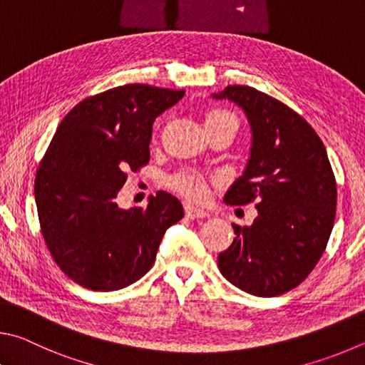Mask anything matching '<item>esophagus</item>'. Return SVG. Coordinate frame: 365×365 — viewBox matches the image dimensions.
Instances as JSON below:
<instances>
[{"mask_svg": "<svg viewBox=\"0 0 365 365\" xmlns=\"http://www.w3.org/2000/svg\"><path fill=\"white\" fill-rule=\"evenodd\" d=\"M184 212H186V216L190 220H202V218H208L210 216L205 210L190 205V203H186V205H184Z\"/></svg>", "mask_w": 365, "mask_h": 365, "instance_id": "obj_1", "label": "esophagus"}]
</instances>
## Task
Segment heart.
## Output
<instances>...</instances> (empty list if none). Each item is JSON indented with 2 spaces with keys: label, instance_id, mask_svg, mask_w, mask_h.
Segmentation results:
<instances>
[{
  "label": "heart",
  "instance_id": "obj_1",
  "mask_svg": "<svg viewBox=\"0 0 365 365\" xmlns=\"http://www.w3.org/2000/svg\"><path fill=\"white\" fill-rule=\"evenodd\" d=\"M225 123H234L237 126V118H235L231 112L225 110V108H212V110H208L205 113V126H216ZM168 184L173 190L182 194L190 200L200 202L205 200L208 195L207 178L192 170H184L176 173L175 176L170 178Z\"/></svg>",
  "mask_w": 365,
  "mask_h": 365
}]
</instances>
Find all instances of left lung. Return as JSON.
Here are the masks:
<instances>
[{
	"label": "left lung",
	"mask_w": 365,
	"mask_h": 365,
	"mask_svg": "<svg viewBox=\"0 0 365 365\" xmlns=\"http://www.w3.org/2000/svg\"><path fill=\"white\" fill-rule=\"evenodd\" d=\"M216 99L242 107L252 126L247 168L225 195L227 205L257 203L252 226L232 225L218 255L229 282L255 297L295 289L314 269L335 221L336 182L324 143L284 102L252 86H227Z\"/></svg>",
	"instance_id": "obj_1"
}]
</instances>
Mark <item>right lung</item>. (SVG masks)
<instances>
[{
	"label": "right lung",
	"mask_w": 365,
	"mask_h": 365,
	"mask_svg": "<svg viewBox=\"0 0 365 365\" xmlns=\"http://www.w3.org/2000/svg\"><path fill=\"white\" fill-rule=\"evenodd\" d=\"M184 91L125 85L83 99L57 126L35 176L41 234L57 266L85 289L113 292L150 269L181 202L158 190L145 208L123 210L117 194L149 163L152 125Z\"/></svg>",
	"instance_id": "add662e5"
}]
</instances>
